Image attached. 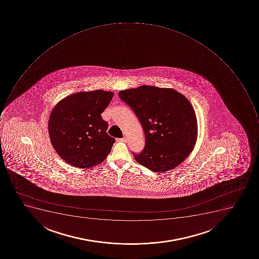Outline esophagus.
<instances>
[{
    "instance_id": "34e87169",
    "label": "esophagus",
    "mask_w": 259,
    "mask_h": 259,
    "mask_svg": "<svg viewBox=\"0 0 259 259\" xmlns=\"http://www.w3.org/2000/svg\"><path fill=\"white\" fill-rule=\"evenodd\" d=\"M117 142H120V143H126L127 139L126 138H123V139H116Z\"/></svg>"
}]
</instances>
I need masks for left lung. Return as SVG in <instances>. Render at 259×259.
<instances>
[{"label": "left lung", "mask_w": 259, "mask_h": 259, "mask_svg": "<svg viewBox=\"0 0 259 259\" xmlns=\"http://www.w3.org/2000/svg\"><path fill=\"white\" fill-rule=\"evenodd\" d=\"M120 100L140 120L144 149L135 160L155 172L178 167L194 150L198 137L195 111L186 96L171 88L141 85L120 91Z\"/></svg>", "instance_id": "obj_1"}]
</instances>
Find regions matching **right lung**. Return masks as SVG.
<instances>
[{
	"label": "right lung",
	"instance_id": "1",
	"mask_svg": "<svg viewBox=\"0 0 259 259\" xmlns=\"http://www.w3.org/2000/svg\"><path fill=\"white\" fill-rule=\"evenodd\" d=\"M113 95L103 90L77 92L56 104L48 127L53 148L65 162L89 168L106 159L115 139L107 134L101 113Z\"/></svg>",
	"mask_w": 259,
	"mask_h": 259
}]
</instances>
